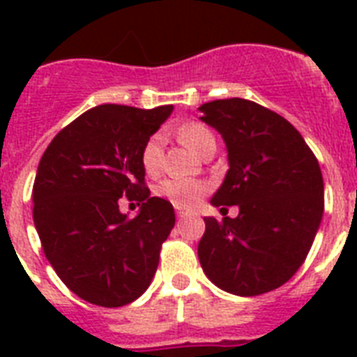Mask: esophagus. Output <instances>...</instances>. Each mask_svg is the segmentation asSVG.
<instances>
[{"label": "esophagus", "instance_id": "esophagus-1", "mask_svg": "<svg viewBox=\"0 0 357 357\" xmlns=\"http://www.w3.org/2000/svg\"><path fill=\"white\" fill-rule=\"evenodd\" d=\"M185 207H179V206H176V215H178V217H183L185 215Z\"/></svg>", "mask_w": 357, "mask_h": 357}]
</instances>
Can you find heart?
I'll return each instance as SVG.
<instances>
[{
	"instance_id": "obj_1",
	"label": "heart",
	"mask_w": 357,
	"mask_h": 357,
	"mask_svg": "<svg viewBox=\"0 0 357 357\" xmlns=\"http://www.w3.org/2000/svg\"><path fill=\"white\" fill-rule=\"evenodd\" d=\"M179 139L183 144H187L190 150L200 153L204 146L209 140H215L213 133L200 122H187L178 129ZM161 155H162V137L161 135H151L146 140L140 151V165L144 168L146 174H157L161 168ZM207 183L200 179H178L168 178L162 179L161 183L155 187V195L168 200L174 206L179 207H192L202 200V196L207 192Z\"/></svg>"
}]
</instances>
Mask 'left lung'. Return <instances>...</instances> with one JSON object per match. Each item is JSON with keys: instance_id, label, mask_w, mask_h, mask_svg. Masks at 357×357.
Masks as SVG:
<instances>
[{"instance_id": "left-lung-1", "label": "left lung", "mask_w": 357, "mask_h": 357, "mask_svg": "<svg viewBox=\"0 0 357 357\" xmlns=\"http://www.w3.org/2000/svg\"><path fill=\"white\" fill-rule=\"evenodd\" d=\"M222 135L228 174L211 204L238 206L235 218L206 217L198 259L217 287L255 296L282 287L304 263L324 213L317 157L293 123L243 98L200 107Z\"/></svg>"}]
</instances>
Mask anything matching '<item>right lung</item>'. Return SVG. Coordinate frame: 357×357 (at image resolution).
<instances>
[{"label":"right lung","mask_w":357,"mask_h":357,"mask_svg":"<svg viewBox=\"0 0 357 357\" xmlns=\"http://www.w3.org/2000/svg\"><path fill=\"white\" fill-rule=\"evenodd\" d=\"M174 111L105 103L61 129L44 151L33 185V220L53 271L79 298L120 307L144 293L161 244L176 224L168 200L150 196L142 146ZM122 195L141 206L119 211Z\"/></svg>","instance_id":"right-lung-1"}]
</instances>
